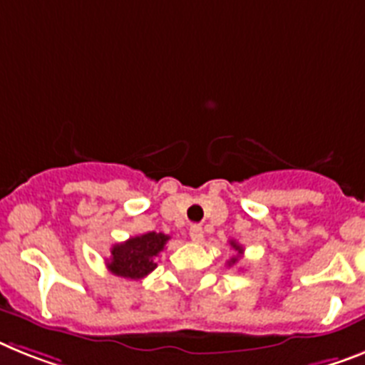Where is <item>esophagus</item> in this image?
Instances as JSON below:
<instances>
[{
	"label": "esophagus",
	"mask_w": 365,
	"mask_h": 365,
	"mask_svg": "<svg viewBox=\"0 0 365 365\" xmlns=\"http://www.w3.org/2000/svg\"><path fill=\"white\" fill-rule=\"evenodd\" d=\"M189 235H191V240L195 241V243H200V241L204 240V230H202V226L192 225L191 228H189Z\"/></svg>",
	"instance_id": "obj_1"
}]
</instances>
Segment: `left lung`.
Instances as JSON below:
<instances>
[{
  "label": "left lung",
  "mask_w": 365,
  "mask_h": 365,
  "mask_svg": "<svg viewBox=\"0 0 365 365\" xmlns=\"http://www.w3.org/2000/svg\"><path fill=\"white\" fill-rule=\"evenodd\" d=\"M230 245H232V249H234L235 252H237V256H234V258H230L228 265H235V263H237V259H240L241 254H243V247H241V245L235 243V241H230Z\"/></svg>",
  "instance_id": "8db88e82"
}]
</instances>
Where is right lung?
<instances>
[{"instance_id": "obj_1", "label": "right lung", "mask_w": 365, "mask_h": 365, "mask_svg": "<svg viewBox=\"0 0 365 365\" xmlns=\"http://www.w3.org/2000/svg\"><path fill=\"white\" fill-rule=\"evenodd\" d=\"M168 235L161 232H148V234L130 237L124 243L115 245L111 249V258L107 259V267L113 274L131 280H140L158 267L155 258L165 249Z\"/></svg>"}]
</instances>
